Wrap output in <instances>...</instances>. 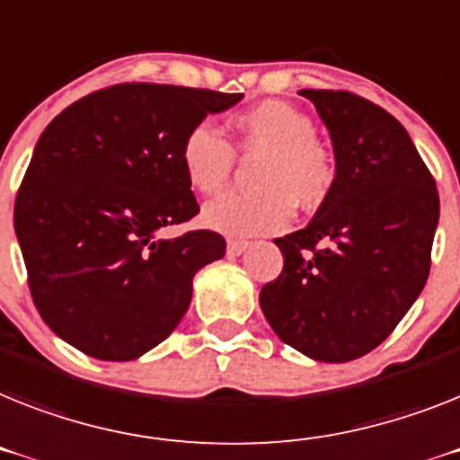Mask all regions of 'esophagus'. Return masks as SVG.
<instances>
[{
    "label": "esophagus",
    "instance_id": "34e87169",
    "mask_svg": "<svg viewBox=\"0 0 460 460\" xmlns=\"http://www.w3.org/2000/svg\"><path fill=\"white\" fill-rule=\"evenodd\" d=\"M250 243L248 241H238V238H231L229 243H226V252L231 254V257H238V254H243L245 250H248Z\"/></svg>",
    "mask_w": 460,
    "mask_h": 460
}]
</instances>
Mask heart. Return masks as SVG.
Returning <instances> with one entry per match:
<instances>
[{"mask_svg":"<svg viewBox=\"0 0 460 460\" xmlns=\"http://www.w3.org/2000/svg\"><path fill=\"white\" fill-rule=\"evenodd\" d=\"M238 146L264 154L257 194H224L203 208V224L224 236L250 238L283 231L295 217V200L318 208L337 184L334 154L315 137L308 114L283 100H264L236 121ZM180 165L200 194H217L231 180L236 152L210 121H196L180 145Z\"/></svg>","mask_w":460,"mask_h":460,"instance_id":"b5f03b06","label":"heart"}]
</instances>
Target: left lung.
I'll list each match as a JSON object with an SVG mask.
<instances>
[{
	"label": "left lung",
	"instance_id": "1",
	"mask_svg": "<svg viewBox=\"0 0 460 460\" xmlns=\"http://www.w3.org/2000/svg\"><path fill=\"white\" fill-rule=\"evenodd\" d=\"M330 130L337 184L306 229L276 238L283 271L260 304L288 346L349 362L388 339L430 273L435 180L384 107L349 91L304 88Z\"/></svg>",
	"mask_w": 460,
	"mask_h": 460
}]
</instances>
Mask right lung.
Wrapping results in <instances>:
<instances>
[{"instance_id":"right-lung-1","label":"right lung","mask_w":460,"mask_h":460,"mask_svg":"<svg viewBox=\"0 0 460 460\" xmlns=\"http://www.w3.org/2000/svg\"><path fill=\"white\" fill-rule=\"evenodd\" d=\"M243 93L117 84L76 100L41 133L13 226L32 302L58 337L98 360H135L187 314L196 271L222 260L208 229L156 231L199 215L180 165L196 121Z\"/></svg>"}]
</instances>
